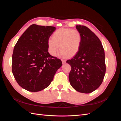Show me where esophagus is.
Listing matches in <instances>:
<instances>
[{
    "instance_id": "1",
    "label": "esophagus",
    "mask_w": 121,
    "mask_h": 121,
    "mask_svg": "<svg viewBox=\"0 0 121 121\" xmlns=\"http://www.w3.org/2000/svg\"><path fill=\"white\" fill-rule=\"evenodd\" d=\"M61 61H62V63H63V64H65L66 63V60H61Z\"/></svg>"
}]
</instances>
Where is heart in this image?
Instances as JSON below:
<instances>
[{
	"instance_id": "obj_1",
	"label": "heart",
	"mask_w": 121,
	"mask_h": 121,
	"mask_svg": "<svg viewBox=\"0 0 121 121\" xmlns=\"http://www.w3.org/2000/svg\"><path fill=\"white\" fill-rule=\"evenodd\" d=\"M52 38L47 41V47L49 53L53 56L60 50V46L61 56H74L80 50L82 42L81 32L70 29H58L52 34Z\"/></svg>"
}]
</instances>
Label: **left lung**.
Masks as SVG:
<instances>
[{"label": "left lung", "instance_id": "obj_1", "mask_svg": "<svg viewBox=\"0 0 121 121\" xmlns=\"http://www.w3.org/2000/svg\"><path fill=\"white\" fill-rule=\"evenodd\" d=\"M82 35L78 53L67 63L71 65L69 80L78 92L89 93L101 84L105 73L104 51L100 40L86 26H76Z\"/></svg>", "mask_w": 121, "mask_h": 121}]
</instances>
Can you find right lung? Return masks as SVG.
I'll list each match as a JSON object with an SVG mask.
<instances>
[{
	"label": "right lung",
	"mask_w": 121,
	"mask_h": 121,
	"mask_svg": "<svg viewBox=\"0 0 121 121\" xmlns=\"http://www.w3.org/2000/svg\"><path fill=\"white\" fill-rule=\"evenodd\" d=\"M56 30L53 26L31 25L14 46L12 72L18 84L31 92L45 89L52 81L60 60L48 52L47 41Z\"/></svg>",
	"instance_id": "right-lung-1"
}]
</instances>
